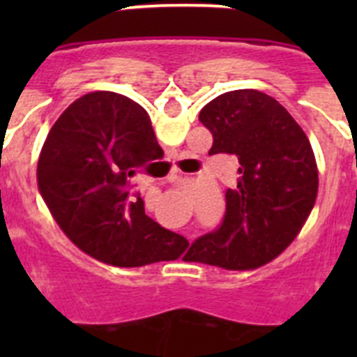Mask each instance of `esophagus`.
Segmentation results:
<instances>
[{
  "mask_svg": "<svg viewBox=\"0 0 357 357\" xmlns=\"http://www.w3.org/2000/svg\"><path fill=\"white\" fill-rule=\"evenodd\" d=\"M178 178H181V172H178V169H172V173H169L166 181H168V182H176V181H178Z\"/></svg>",
  "mask_w": 357,
  "mask_h": 357,
  "instance_id": "1",
  "label": "esophagus"
}]
</instances>
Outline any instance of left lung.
Masks as SVG:
<instances>
[{
    "label": "left lung",
    "instance_id": "left-lung-1",
    "mask_svg": "<svg viewBox=\"0 0 357 357\" xmlns=\"http://www.w3.org/2000/svg\"><path fill=\"white\" fill-rule=\"evenodd\" d=\"M213 134L209 155L238 157V184L227 189L222 227L191 245L185 261L254 270L298 236L318 195L313 148L275 98L255 89L220 94L200 110Z\"/></svg>",
    "mask_w": 357,
    "mask_h": 357
}]
</instances>
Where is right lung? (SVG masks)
Listing matches in <instances>:
<instances>
[{
    "label": "right lung",
    "mask_w": 357,
    "mask_h": 357,
    "mask_svg": "<svg viewBox=\"0 0 357 357\" xmlns=\"http://www.w3.org/2000/svg\"><path fill=\"white\" fill-rule=\"evenodd\" d=\"M162 153L146 110L94 91L56 119L40 150L37 188L62 232L82 252L119 268L178 259L188 239L144 214L130 178Z\"/></svg>",
    "instance_id": "right-lung-1"
}]
</instances>
